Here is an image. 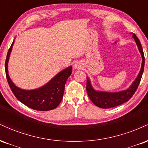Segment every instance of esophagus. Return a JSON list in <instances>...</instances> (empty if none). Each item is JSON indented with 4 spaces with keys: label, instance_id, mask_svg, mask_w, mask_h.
I'll list each match as a JSON object with an SVG mask.
<instances>
[{
    "label": "esophagus",
    "instance_id": "1",
    "mask_svg": "<svg viewBox=\"0 0 148 148\" xmlns=\"http://www.w3.org/2000/svg\"><path fill=\"white\" fill-rule=\"evenodd\" d=\"M74 69H77V70H79V69H82L83 67L82 63L81 62H76L74 64Z\"/></svg>",
    "mask_w": 148,
    "mask_h": 148
}]
</instances>
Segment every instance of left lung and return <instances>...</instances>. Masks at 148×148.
<instances>
[{"mask_svg":"<svg viewBox=\"0 0 148 148\" xmlns=\"http://www.w3.org/2000/svg\"><path fill=\"white\" fill-rule=\"evenodd\" d=\"M133 34L132 36L134 39L136 41L137 46H138V50L140 53L142 57V64L141 69L138 73V76L136 78L131 86H130L127 89L123 90V91L119 92H105V91H98L95 90L92 87L91 82H90L88 77H87L86 80V91L87 94L89 97L90 100L93 102V103L97 107L102 109H109L115 107L116 106L122 105L124 102H127L134 93L136 92L137 88L141 79L142 75H143L144 71V66H145V57H144L143 50L142 48L141 44L139 39L136 36V34L132 33Z\"/></svg>","mask_w":148,"mask_h":148,"instance_id":"left-lung-1","label":"left lung"}]
</instances>
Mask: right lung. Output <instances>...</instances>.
<instances>
[{"instance_id":"add662e5","label":"right lung","mask_w":148,"mask_h":148,"mask_svg":"<svg viewBox=\"0 0 148 148\" xmlns=\"http://www.w3.org/2000/svg\"><path fill=\"white\" fill-rule=\"evenodd\" d=\"M14 42L8 52L5 60V73L9 86L14 95L21 102L37 111H49L60 105L63 98L64 87L69 76L72 73V66L60 71L51 80L41 87L33 90H25L17 87L12 82L8 74V61Z\"/></svg>"}]
</instances>
